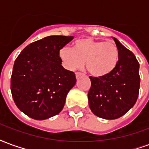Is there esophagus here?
<instances>
[{
  "instance_id": "34e87169",
  "label": "esophagus",
  "mask_w": 149,
  "mask_h": 149,
  "mask_svg": "<svg viewBox=\"0 0 149 149\" xmlns=\"http://www.w3.org/2000/svg\"><path fill=\"white\" fill-rule=\"evenodd\" d=\"M82 73H81V72H77V73H76V77H77V79H78V78L80 77H81V76H82Z\"/></svg>"
}]
</instances>
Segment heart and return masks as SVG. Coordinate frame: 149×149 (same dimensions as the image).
I'll return each instance as SVG.
<instances>
[{
    "instance_id": "obj_1",
    "label": "heart",
    "mask_w": 149,
    "mask_h": 149,
    "mask_svg": "<svg viewBox=\"0 0 149 149\" xmlns=\"http://www.w3.org/2000/svg\"><path fill=\"white\" fill-rule=\"evenodd\" d=\"M58 56L62 65L72 71L81 68L84 62L91 74L100 77L109 74L119 61L118 48L112 40H95L81 38L76 40L72 49L67 46L60 49Z\"/></svg>"
}]
</instances>
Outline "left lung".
I'll use <instances>...</instances> for the list:
<instances>
[{
    "instance_id": "1",
    "label": "left lung",
    "mask_w": 149,
    "mask_h": 149,
    "mask_svg": "<svg viewBox=\"0 0 149 149\" xmlns=\"http://www.w3.org/2000/svg\"><path fill=\"white\" fill-rule=\"evenodd\" d=\"M112 38L118 48V63L109 74L89 77L91 88L88 93L91 111L106 120L119 118L134 106L141 82L140 64L135 55L116 38Z\"/></svg>"
}]
</instances>
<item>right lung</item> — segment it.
Here are the masks:
<instances>
[{
    "instance_id": "1",
    "label": "right lung",
    "mask_w": 149,
    "mask_h": 149,
    "mask_svg": "<svg viewBox=\"0 0 149 149\" xmlns=\"http://www.w3.org/2000/svg\"><path fill=\"white\" fill-rule=\"evenodd\" d=\"M73 37L49 36L31 43L16 59L11 92L16 105L34 120L57 115L66 96L77 82L73 72L63 68L58 56L61 48Z\"/></svg>"
}]
</instances>
